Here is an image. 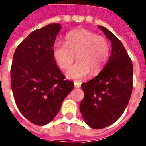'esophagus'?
<instances>
[{"label":"esophagus","mask_w":146,"mask_h":146,"mask_svg":"<svg viewBox=\"0 0 146 146\" xmlns=\"http://www.w3.org/2000/svg\"><path fill=\"white\" fill-rule=\"evenodd\" d=\"M74 88H80V82H74Z\"/></svg>","instance_id":"obj_1"}]
</instances>
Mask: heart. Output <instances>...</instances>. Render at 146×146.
Listing matches in <instances>:
<instances>
[{
    "label": "heart",
    "instance_id": "b5f03b06",
    "mask_svg": "<svg viewBox=\"0 0 146 146\" xmlns=\"http://www.w3.org/2000/svg\"><path fill=\"white\" fill-rule=\"evenodd\" d=\"M110 47L105 38L88 30L77 29L66 35L64 44L56 42L52 55L57 65L63 70L69 69L77 58L78 62L66 73L68 79L82 80L96 75L101 72L109 58Z\"/></svg>",
    "mask_w": 146,
    "mask_h": 146
}]
</instances>
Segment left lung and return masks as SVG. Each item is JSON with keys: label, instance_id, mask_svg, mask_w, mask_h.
Segmentation results:
<instances>
[{"label": "left lung", "instance_id": "obj_1", "mask_svg": "<svg viewBox=\"0 0 146 146\" xmlns=\"http://www.w3.org/2000/svg\"><path fill=\"white\" fill-rule=\"evenodd\" d=\"M98 28L111 42L112 51L99 74L81 85L85 96L80 105L85 122L96 129L113 124L122 115L133 84V66L123 44L108 28Z\"/></svg>", "mask_w": 146, "mask_h": 146}]
</instances>
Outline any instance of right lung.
I'll use <instances>...</instances> for the list:
<instances>
[{
	"instance_id": "add662e5",
	"label": "right lung",
	"mask_w": 146,
	"mask_h": 146,
	"mask_svg": "<svg viewBox=\"0 0 146 146\" xmlns=\"http://www.w3.org/2000/svg\"><path fill=\"white\" fill-rule=\"evenodd\" d=\"M61 25L52 23L33 31L15 50L11 85L20 113L31 123L44 126L53 120L74 83L54 59L52 48Z\"/></svg>"
}]
</instances>
